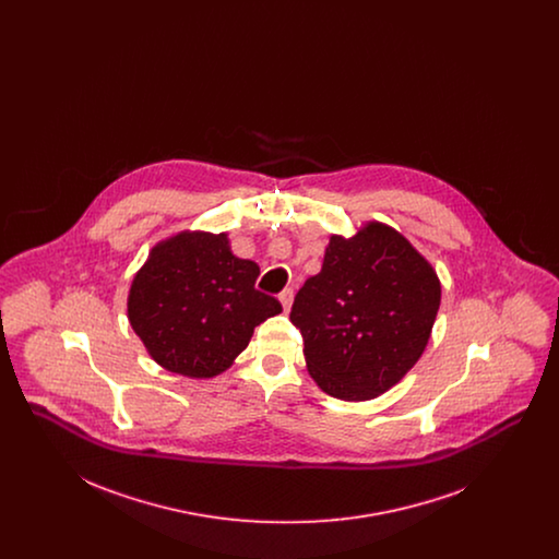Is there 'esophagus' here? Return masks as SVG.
<instances>
[{
	"instance_id": "esophagus-1",
	"label": "esophagus",
	"mask_w": 559,
	"mask_h": 559,
	"mask_svg": "<svg viewBox=\"0 0 559 559\" xmlns=\"http://www.w3.org/2000/svg\"><path fill=\"white\" fill-rule=\"evenodd\" d=\"M278 301H281V304H283V308H285V310H289V308H292V301H293L292 287H287V289H283V292L278 293Z\"/></svg>"
}]
</instances>
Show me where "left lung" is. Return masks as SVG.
I'll return each mask as SVG.
<instances>
[{
  "instance_id": "1",
  "label": "left lung",
  "mask_w": 559,
  "mask_h": 559,
  "mask_svg": "<svg viewBox=\"0 0 559 559\" xmlns=\"http://www.w3.org/2000/svg\"><path fill=\"white\" fill-rule=\"evenodd\" d=\"M440 281L394 228L371 222L331 237L324 262L293 301L308 371L335 399L362 402L396 385L424 354Z\"/></svg>"
}]
</instances>
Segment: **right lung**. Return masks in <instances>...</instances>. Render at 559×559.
Instances as JSON below:
<instances>
[{
    "mask_svg": "<svg viewBox=\"0 0 559 559\" xmlns=\"http://www.w3.org/2000/svg\"><path fill=\"white\" fill-rule=\"evenodd\" d=\"M258 276L260 266L233 255L224 233H182L159 242L133 276L128 317L163 369L215 377L283 310L255 289Z\"/></svg>",
    "mask_w": 559,
    "mask_h": 559,
    "instance_id": "obj_1",
    "label": "right lung"
}]
</instances>
